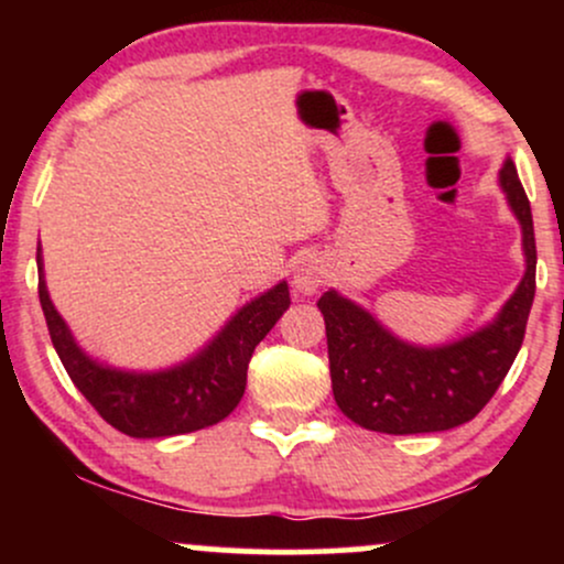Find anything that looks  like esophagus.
<instances>
[{"instance_id": "34e87169", "label": "esophagus", "mask_w": 564, "mask_h": 564, "mask_svg": "<svg viewBox=\"0 0 564 564\" xmlns=\"http://www.w3.org/2000/svg\"><path fill=\"white\" fill-rule=\"evenodd\" d=\"M326 278H328L326 262H323L321 257L307 254L296 262L294 275H291V286H294V291H300V294L310 296V294H315L323 283H326Z\"/></svg>"}]
</instances>
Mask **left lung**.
<instances>
[{
  "instance_id": "8db88e82",
  "label": "left lung",
  "mask_w": 564,
  "mask_h": 564,
  "mask_svg": "<svg viewBox=\"0 0 564 564\" xmlns=\"http://www.w3.org/2000/svg\"><path fill=\"white\" fill-rule=\"evenodd\" d=\"M498 183L522 225L525 275L496 321L480 332L443 347H416L336 291L318 300L334 400L355 424L384 435L453 430L471 422L509 373L535 296V236L525 187L509 159Z\"/></svg>"
}]
</instances>
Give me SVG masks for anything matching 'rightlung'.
I'll return each mask as SVG.
<instances>
[{"label":"right lung","instance_id":"add662e5","mask_svg":"<svg viewBox=\"0 0 564 564\" xmlns=\"http://www.w3.org/2000/svg\"><path fill=\"white\" fill-rule=\"evenodd\" d=\"M42 270V251L36 249ZM39 302L50 339L70 381L113 430L129 437H172L223 422L241 403L246 371L254 347L289 310V286L281 281L243 304L198 355L156 373L119 371L89 358L70 336L66 321L50 302L44 273H39Z\"/></svg>","mask_w":564,"mask_h":564}]
</instances>
